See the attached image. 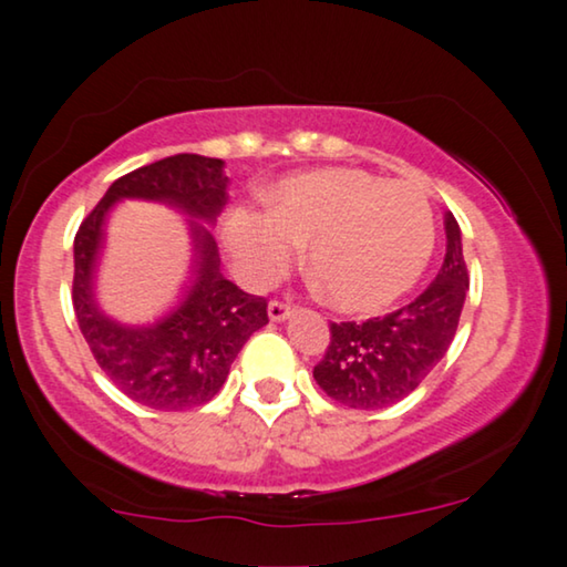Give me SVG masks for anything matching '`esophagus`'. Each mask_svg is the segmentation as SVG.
Here are the masks:
<instances>
[{"label":"esophagus","mask_w":567,"mask_h":567,"mask_svg":"<svg viewBox=\"0 0 567 567\" xmlns=\"http://www.w3.org/2000/svg\"><path fill=\"white\" fill-rule=\"evenodd\" d=\"M267 312H269V320H272V322H282V320L292 316V308H290V305L280 302V300H272L267 305Z\"/></svg>","instance_id":"34e87169"}]
</instances>
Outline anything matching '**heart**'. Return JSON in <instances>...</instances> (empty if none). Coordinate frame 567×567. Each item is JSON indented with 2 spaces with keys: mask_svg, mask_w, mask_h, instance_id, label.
Wrapping results in <instances>:
<instances>
[{
  "mask_svg": "<svg viewBox=\"0 0 567 567\" xmlns=\"http://www.w3.org/2000/svg\"><path fill=\"white\" fill-rule=\"evenodd\" d=\"M231 265L269 285L305 247V275L346 312H375L409 292L434 249V214L419 186L358 168H322L285 182L267 214L229 212L221 227Z\"/></svg>",
  "mask_w": 567,
  "mask_h": 567,
  "instance_id": "1",
  "label": "heart"
}]
</instances>
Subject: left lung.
Masks as SVG:
<instances>
[{
	"mask_svg": "<svg viewBox=\"0 0 567 567\" xmlns=\"http://www.w3.org/2000/svg\"><path fill=\"white\" fill-rule=\"evenodd\" d=\"M444 265L416 300L385 318L330 322L328 350L312 368L330 399L348 409H385L419 389L446 355L460 326L470 275L452 212L444 214Z\"/></svg>",
	"mask_w": 567,
	"mask_h": 567,
	"instance_id": "1",
	"label": "left lung"
}]
</instances>
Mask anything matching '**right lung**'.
Masks as SVG:
<instances>
[{"mask_svg": "<svg viewBox=\"0 0 567 567\" xmlns=\"http://www.w3.org/2000/svg\"><path fill=\"white\" fill-rule=\"evenodd\" d=\"M221 158L176 154L113 182L75 235L73 308L97 365L125 396L148 409L184 411L217 396L241 346L267 326V300L239 290L219 272L212 227L227 204ZM123 198L158 200L186 213L195 245V277L167 316L148 327H123L96 308L94 259L102 227Z\"/></svg>", "mask_w": 567, "mask_h": 567, "instance_id": "obj_1", "label": "right lung"}]
</instances>
